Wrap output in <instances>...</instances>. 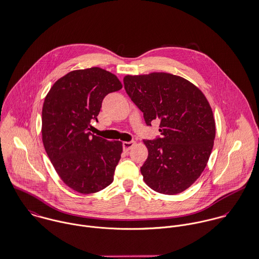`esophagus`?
Segmentation results:
<instances>
[{
    "label": "esophagus",
    "mask_w": 259,
    "mask_h": 259,
    "mask_svg": "<svg viewBox=\"0 0 259 259\" xmlns=\"http://www.w3.org/2000/svg\"><path fill=\"white\" fill-rule=\"evenodd\" d=\"M136 142L135 141H131V142H123L122 143V148L124 152H128L134 146H135Z\"/></svg>",
    "instance_id": "1"
}]
</instances>
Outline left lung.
<instances>
[{
	"instance_id": "left-lung-1",
	"label": "left lung",
	"mask_w": 259,
	"mask_h": 259,
	"mask_svg": "<svg viewBox=\"0 0 259 259\" xmlns=\"http://www.w3.org/2000/svg\"><path fill=\"white\" fill-rule=\"evenodd\" d=\"M124 89L148 125L160 120L161 138L144 140L149 156L141 168L154 191L176 195L204 171L216 134L212 108L203 92L187 79L165 72L126 75Z\"/></svg>"
}]
</instances>
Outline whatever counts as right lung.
<instances>
[{"label": "right lung", "mask_w": 259, "mask_h": 259, "mask_svg": "<svg viewBox=\"0 0 259 259\" xmlns=\"http://www.w3.org/2000/svg\"><path fill=\"white\" fill-rule=\"evenodd\" d=\"M122 88L118 78L99 67L74 70L59 78L42 108V141L61 180L80 194L98 192L113 181L122 143L92 135L103 98Z\"/></svg>", "instance_id": "1"}]
</instances>
